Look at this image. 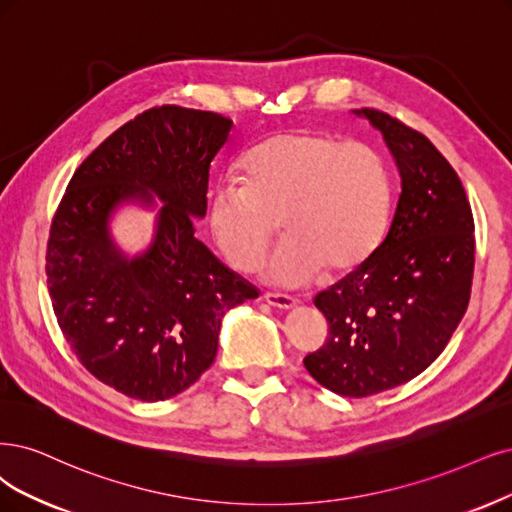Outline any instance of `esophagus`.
<instances>
[{"instance_id":"1","label":"esophagus","mask_w":512,"mask_h":512,"mask_svg":"<svg viewBox=\"0 0 512 512\" xmlns=\"http://www.w3.org/2000/svg\"><path fill=\"white\" fill-rule=\"evenodd\" d=\"M263 301H266V304H270V306H274V308H280V310H291L299 304L295 297L282 295V293H263Z\"/></svg>"}]
</instances>
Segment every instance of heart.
I'll use <instances>...</instances> for the list:
<instances>
[{"label": "heart", "instance_id": "obj_1", "mask_svg": "<svg viewBox=\"0 0 512 512\" xmlns=\"http://www.w3.org/2000/svg\"><path fill=\"white\" fill-rule=\"evenodd\" d=\"M244 181L221 179L208 204L219 249L236 270L251 272L280 219L285 240L263 263V278L304 287L329 266L352 270L377 249L390 217V179L363 141L323 132H280L249 151Z\"/></svg>", "mask_w": 512, "mask_h": 512}]
</instances>
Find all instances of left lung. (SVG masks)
Instances as JSON below:
<instances>
[{
    "instance_id": "1",
    "label": "left lung",
    "mask_w": 512,
    "mask_h": 512,
    "mask_svg": "<svg viewBox=\"0 0 512 512\" xmlns=\"http://www.w3.org/2000/svg\"><path fill=\"white\" fill-rule=\"evenodd\" d=\"M382 132L401 196L380 246L314 297L329 337L304 365L335 394L401 386L437 358L468 308L475 221L451 164L422 132L377 109H356Z\"/></svg>"
}]
</instances>
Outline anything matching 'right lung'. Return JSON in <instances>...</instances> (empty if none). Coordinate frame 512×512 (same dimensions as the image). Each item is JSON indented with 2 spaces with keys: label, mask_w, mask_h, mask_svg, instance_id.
Listing matches in <instances>:
<instances>
[{
  "label": "right lung",
  "mask_w": 512,
  "mask_h": 512,
  "mask_svg": "<svg viewBox=\"0 0 512 512\" xmlns=\"http://www.w3.org/2000/svg\"><path fill=\"white\" fill-rule=\"evenodd\" d=\"M234 122L162 105L120 126L75 170L56 208L46 276L56 323L80 363L118 392L164 401L213 365L227 310L257 289L194 236L208 168ZM163 200L155 240L126 258L108 219L128 201Z\"/></svg>",
  "instance_id": "add662e5"
}]
</instances>
